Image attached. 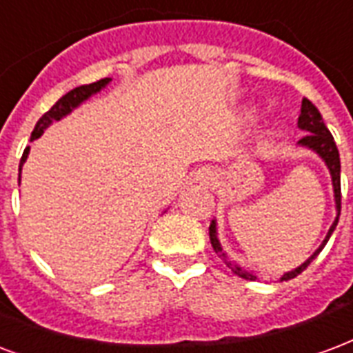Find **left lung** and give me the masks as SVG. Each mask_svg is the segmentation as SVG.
<instances>
[{
	"label": "left lung",
	"instance_id": "1",
	"mask_svg": "<svg viewBox=\"0 0 353 353\" xmlns=\"http://www.w3.org/2000/svg\"><path fill=\"white\" fill-rule=\"evenodd\" d=\"M298 126L307 134V136H303L301 139H299L298 145L314 150V152H316V154L325 161L327 169H330L331 182H333V193H335V206H337V217H335V221H333V225H331L330 230H327V236H325V240L322 242V245H320V248H318L316 251H314V253H312V255L303 262V264H301V266H298L296 270H292V272H287V274L283 275L281 281L294 279L296 275L301 274V272H303V270H305V268L314 261V259H316L318 253L324 249V245L327 243V240H330L331 232H333L335 227H337L339 216H341V158H339V148L337 145H335L333 136H331V132L327 130L324 121H322V115H320V111L316 110V105L312 104L311 100H307V98L301 100V113H299L298 117ZM208 230H210V243H212V248H214V251H216V253H221V256H225V253L221 251V243H219V240H217L216 221H214V219H212L210 229ZM225 262H227V266H229L234 274L243 277V279H256L255 275L243 272L242 268L236 266V264H232L230 261H225Z\"/></svg>",
	"mask_w": 353,
	"mask_h": 353
}]
</instances>
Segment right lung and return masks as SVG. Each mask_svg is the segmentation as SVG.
Wrapping results in <instances>:
<instances>
[{
    "label": "right lung",
    "instance_id": "add662e5",
    "mask_svg": "<svg viewBox=\"0 0 353 353\" xmlns=\"http://www.w3.org/2000/svg\"><path fill=\"white\" fill-rule=\"evenodd\" d=\"M111 81V78H104V79H98L94 83H89V85H81V87H76L72 89L70 92H66L65 97H61L57 102H55L50 110L44 113V115L39 119V123L35 124V130H33V134H31V141L33 139H39V137L44 134V130L50 126V124L54 123V121H59L63 119L65 115H68L70 111L76 110L81 102H85L87 98L92 97V94H97L104 89L108 83ZM28 154H29V147H26L22 154V160H20V167H18V171H22V165L26 163L28 160ZM18 182H20V176H18Z\"/></svg>",
    "mask_w": 353,
    "mask_h": 353
}]
</instances>
